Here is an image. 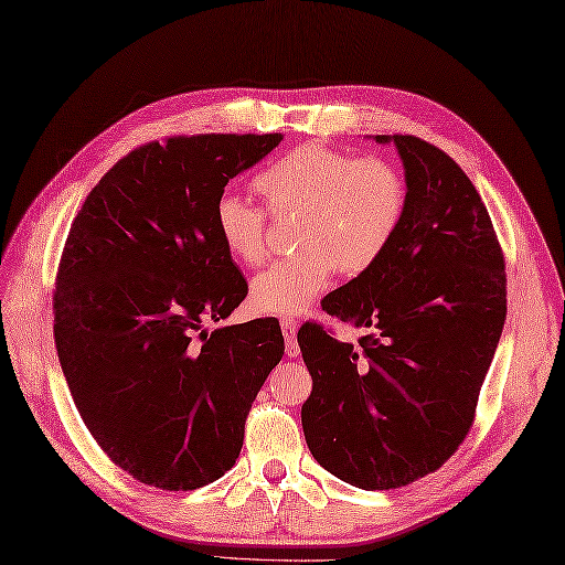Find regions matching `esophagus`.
Here are the masks:
<instances>
[{
  "mask_svg": "<svg viewBox=\"0 0 565 565\" xmlns=\"http://www.w3.org/2000/svg\"><path fill=\"white\" fill-rule=\"evenodd\" d=\"M282 328V335L287 342V356H297L299 354V345H297V321L295 319H282L280 321Z\"/></svg>",
  "mask_w": 565,
  "mask_h": 565,
  "instance_id": "1",
  "label": "esophagus"
}]
</instances>
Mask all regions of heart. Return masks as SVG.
I'll return each instance as SVG.
<instances>
[{
  "instance_id": "b5f03b06",
  "label": "heart",
  "mask_w": 565,
  "mask_h": 565,
  "mask_svg": "<svg viewBox=\"0 0 565 565\" xmlns=\"http://www.w3.org/2000/svg\"><path fill=\"white\" fill-rule=\"evenodd\" d=\"M273 215H299L297 256L278 260L252 280V307L270 316L309 309L330 280L362 275L388 252L407 213L403 172L381 158H354L326 146H299L254 179ZM220 242L244 266L268 256L266 211L225 191L215 201Z\"/></svg>"
}]
</instances>
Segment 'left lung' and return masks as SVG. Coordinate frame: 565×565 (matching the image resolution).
<instances>
[{"label":"left lung","instance_id":"8db88e82","mask_svg":"<svg viewBox=\"0 0 565 565\" xmlns=\"http://www.w3.org/2000/svg\"><path fill=\"white\" fill-rule=\"evenodd\" d=\"M405 168L407 213L374 268L321 307L360 348L299 330L311 374L301 429L321 467L383 491L438 470L465 441L505 321V264L487 205L460 164L417 136H376Z\"/></svg>","mask_w":565,"mask_h":565}]
</instances>
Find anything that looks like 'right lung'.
<instances>
[{
    "label": "right lung",
    "mask_w": 565,
    "mask_h": 565,
    "mask_svg": "<svg viewBox=\"0 0 565 565\" xmlns=\"http://www.w3.org/2000/svg\"><path fill=\"white\" fill-rule=\"evenodd\" d=\"M280 141L199 134L136 148L68 230L52 299L60 364L95 441L148 487L223 477L285 354L278 319L205 328L249 290L215 232V201Z\"/></svg>",
    "instance_id": "obj_1"
}]
</instances>
